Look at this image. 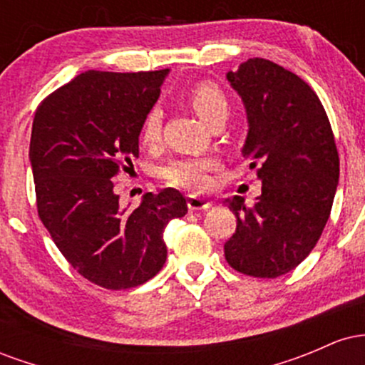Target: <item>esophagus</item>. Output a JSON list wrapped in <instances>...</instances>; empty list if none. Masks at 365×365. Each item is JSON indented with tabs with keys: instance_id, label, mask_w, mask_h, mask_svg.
Instances as JSON below:
<instances>
[{
	"instance_id": "obj_1",
	"label": "esophagus",
	"mask_w": 365,
	"mask_h": 365,
	"mask_svg": "<svg viewBox=\"0 0 365 365\" xmlns=\"http://www.w3.org/2000/svg\"><path fill=\"white\" fill-rule=\"evenodd\" d=\"M187 206L190 211H206V209L211 207V202H209L207 199H204V197L188 195Z\"/></svg>"
}]
</instances>
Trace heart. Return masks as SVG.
<instances>
[{
    "instance_id": "obj_1",
    "label": "heart",
    "mask_w": 365,
    "mask_h": 365,
    "mask_svg": "<svg viewBox=\"0 0 365 365\" xmlns=\"http://www.w3.org/2000/svg\"><path fill=\"white\" fill-rule=\"evenodd\" d=\"M190 104L204 121L211 123L221 113H228V101L220 87L215 83H197L190 91ZM163 115L158 106H153L142 120L140 137L145 144H156L161 137ZM217 166V159L212 156L178 158L163 166L161 178L170 187L185 188V190H202L207 187V173Z\"/></svg>"
}]
</instances>
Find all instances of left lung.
Segmentation results:
<instances>
[{"instance_id": "obj_1", "label": "left lung", "mask_w": 365, "mask_h": 365, "mask_svg": "<svg viewBox=\"0 0 365 365\" xmlns=\"http://www.w3.org/2000/svg\"><path fill=\"white\" fill-rule=\"evenodd\" d=\"M244 101L249 132L242 149L257 166L261 195L226 200L237 230L225 257L238 273L276 278L311 254L328 221L340 159L328 115L307 82L264 58L226 73Z\"/></svg>"}]
</instances>
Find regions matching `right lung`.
Returning a JSON list of instances; mask_svg holds the SVG:
<instances>
[{
  "label": "right lung",
  "instance_id": "add662e5",
  "mask_svg": "<svg viewBox=\"0 0 365 365\" xmlns=\"http://www.w3.org/2000/svg\"><path fill=\"white\" fill-rule=\"evenodd\" d=\"M168 72L89 70L49 94L32 123L29 159L41 221L73 269L108 290L156 276L166 261V225L187 215L175 188L121 209L111 182L133 168L142 120Z\"/></svg>",
  "mask_w": 365,
  "mask_h": 365
}]
</instances>
